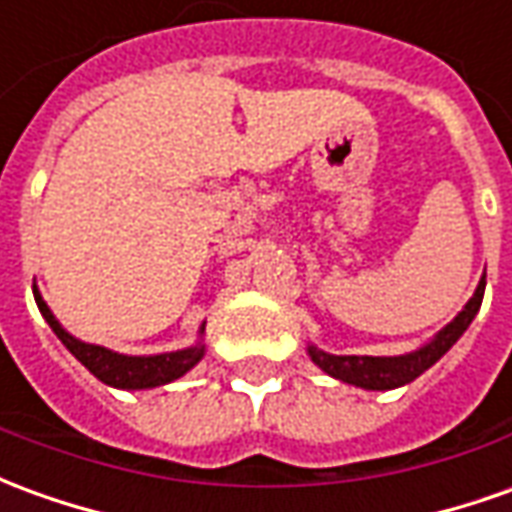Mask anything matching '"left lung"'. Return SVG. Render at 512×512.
Wrapping results in <instances>:
<instances>
[{"label": "left lung", "mask_w": 512, "mask_h": 512, "mask_svg": "<svg viewBox=\"0 0 512 512\" xmlns=\"http://www.w3.org/2000/svg\"><path fill=\"white\" fill-rule=\"evenodd\" d=\"M482 293H485V277L477 285L474 296L468 299V305L457 313V318L452 324H446L438 338L430 341L427 346H421L418 352H410V355L399 357H357V355H327L316 346H310V357L318 368H324L330 377L335 380L349 382V385H357V388H368V391H391V388H399V385H407L416 377H421L430 366H435L441 360L455 341L468 330V324L474 321L477 310L482 305Z\"/></svg>", "instance_id": "obj_1"}]
</instances>
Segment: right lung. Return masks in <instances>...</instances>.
<instances>
[{
    "label": "right lung",
    "instance_id": "1",
    "mask_svg": "<svg viewBox=\"0 0 512 512\" xmlns=\"http://www.w3.org/2000/svg\"><path fill=\"white\" fill-rule=\"evenodd\" d=\"M32 293H35L38 310L44 313V318L49 321V327L55 330V335L63 341V346L80 360L82 366L94 374L96 380H102L105 385H113V388L135 391V388H157V385H166V382L182 377L185 371H191V368L202 360V355H205V346H202V343H199V346H191V349H182V352H169V355L155 357L116 355V352H110L105 346L82 343L77 341V338H71L69 332L57 324L55 316H52V310L46 307V302L41 299V293H38L35 285H32Z\"/></svg>",
    "mask_w": 512,
    "mask_h": 512
}]
</instances>
